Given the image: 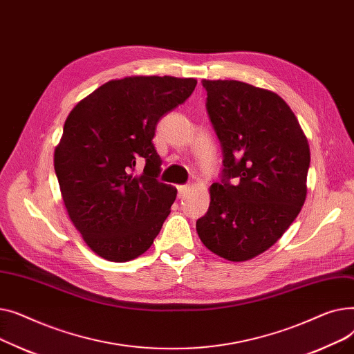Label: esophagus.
Segmentation results:
<instances>
[{
    "label": "esophagus",
    "mask_w": 354,
    "mask_h": 354,
    "mask_svg": "<svg viewBox=\"0 0 354 354\" xmlns=\"http://www.w3.org/2000/svg\"><path fill=\"white\" fill-rule=\"evenodd\" d=\"M189 191H191L189 185H179V187H178V196L182 199L189 194Z\"/></svg>",
    "instance_id": "1"
}]
</instances>
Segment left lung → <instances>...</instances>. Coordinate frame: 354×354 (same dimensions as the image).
<instances>
[{"label": "left lung", "mask_w": 354, "mask_h": 354, "mask_svg": "<svg viewBox=\"0 0 354 354\" xmlns=\"http://www.w3.org/2000/svg\"><path fill=\"white\" fill-rule=\"evenodd\" d=\"M224 155L196 231L209 251L239 263L272 247L300 214L310 147L290 106L274 91L236 80H202Z\"/></svg>", "instance_id": "left-lung-1"}]
</instances>
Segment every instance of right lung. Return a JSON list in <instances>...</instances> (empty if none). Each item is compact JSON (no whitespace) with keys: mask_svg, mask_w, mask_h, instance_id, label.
I'll list each match as a JSON object with an SVG mask.
<instances>
[{"mask_svg":"<svg viewBox=\"0 0 354 354\" xmlns=\"http://www.w3.org/2000/svg\"><path fill=\"white\" fill-rule=\"evenodd\" d=\"M195 86L172 76L110 80L67 116L54 171L73 225L107 261L142 255L171 214L178 191L156 179L162 160L152 139L159 119ZM139 161L144 172L133 176Z\"/></svg>","mask_w":354,"mask_h":354,"instance_id":"1","label":"right lung"}]
</instances>
